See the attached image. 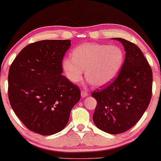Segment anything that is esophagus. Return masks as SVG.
<instances>
[{"instance_id": "obj_1", "label": "esophagus", "mask_w": 161, "mask_h": 161, "mask_svg": "<svg viewBox=\"0 0 161 161\" xmlns=\"http://www.w3.org/2000/svg\"><path fill=\"white\" fill-rule=\"evenodd\" d=\"M88 96V93L86 91H84V90L81 91V96H82L83 98H85V97Z\"/></svg>"}]
</instances>
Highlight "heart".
I'll list each match as a JSON object with an SVG mask.
<instances>
[{"label": "heart", "instance_id": "b5f03b06", "mask_svg": "<svg viewBox=\"0 0 161 161\" xmlns=\"http://www.w3.org/2000/svg\"><path fill=\"white\" fill-rule=\"evenodd\" d=\"M124 60V52L119 46L88 43L73 49L71 57L63 59L62 66L70 82H80L86 69L87 80L93 86L101 87L116 77Z\"/></svg>", "mask_w": 161, "mask_h": 161}]
</instances>
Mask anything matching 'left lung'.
<instances>
[{"label": "left lung", "instance_id": "1", "mask_svg": "<svg viewBox=\"0 0 161 161\" xmlns=\"http://www.w3.org/2000/svg\"><path fill=\"white\" fill-rule=\"evenodd\" d=\"M124 46L125 58L117 77L92 92L97 101L93 120L104 132L119 134L133 127L151 102L153 73L141 49L123 38H113Z\"/></svg>", "mask_w": 161, "mask_h": 161}]
</instances>
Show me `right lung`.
<instances>
[{
	"mask_svg": "<svg viewBox=\"0 0 161 161\" xmlns=\"http://www.w3.org/2000/svg\"><path fill=\"white\" fill-rule=\"evenodd\" d=\"M70 40H43L26 46L8 72V94L15 115L34 133L50 136L62 130L80 90L62 75Z\"/></svg>",
	"mask_w": 161,
	"mask_h": 161,
	"instance_id": "add662e5",
	"label": "right lung"
}]
</instances>
